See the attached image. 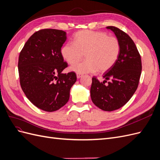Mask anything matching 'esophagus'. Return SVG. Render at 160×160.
Masks as SVG:
<instances>
[{"mask_svg":"<svg viewBox=\"0 0 160 160\" xmlns=\"http://www.w3.org/2000/svg\"><path fill=\"white\" fill-rule=\"evenodd\" d=\"M76 75H77V79H79L80 77L82 76V74H81V73H79V72H77V73Z\"/></svg>","mask_w":160,"mask_h":160,"instance_id":"esophagus-1","label":"esophagus"}]
</instances>
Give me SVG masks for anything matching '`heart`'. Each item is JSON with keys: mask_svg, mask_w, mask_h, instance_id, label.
<instances>
[{"mask_svg": "<svg viewBox=\"0 0 160 160\" xmlns=\"http://www.w3.org/2000/svg\"><path fill=\"white\" fill-rule=\"evenodd\" d=\"M74 43L67 42L61 48V55L69 64L80 60L85 54L86 60L71 67L79 73L105 72L118 60L121 44L118 38L100 31H81L75 34Z\"/></svg>", "mask_w": 160, "mask_h": 160, "instance_id": "obj_1", "label": "heart"}]
</instances>
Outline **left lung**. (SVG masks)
<instances>
[{
	"label": "left lung",
	"instance_id": "obj_1",
	"mask_svg": "<svg viewBox=\"0 0 160 160\" xmlns=\"http://www.w3.org/2000/svg\"><path fill=\"white\" fill-rule=\"evenodd\" d=\"M107 28L119 39L121 52L114 66L104 74V81L100 82L96 77L92 78L90 92L91 100L97 107L112 111L123 107L132 98L138 87L142 66L139 52L128 34L113 26Z\"/></svg>",
	"mask_w": 160,
	"mask_h": 160
}]
</instances>
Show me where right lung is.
Masks as SVG:
<instances>
[{"instance_id":"add662e5","label":"right lung","mask_w":160,"mask_h":160,"mask_svg":"<svg viewBox=\"0 0 160 160\" xmlns=\"http://www.w3.org/2000/svg\"><path fill=\"white\" fill-rule=\"evenodd\" d=\"M63 31L45 28L35 32L24 45L18 57L21 88L37 108L52 112L68 102L75 72L62 73L68 67L61 55L66 41Z\"/></svg>"}]
</instances>
